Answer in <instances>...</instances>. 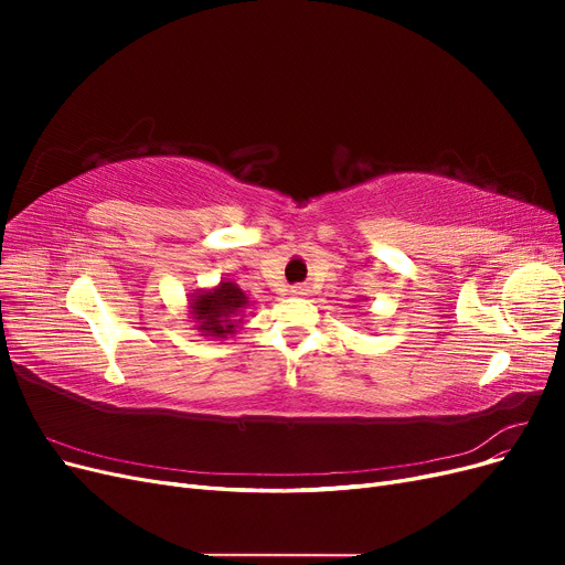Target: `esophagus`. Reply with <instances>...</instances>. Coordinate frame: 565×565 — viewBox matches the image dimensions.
Segmentation results:
<instances>
[{"instance_id": "34e87169", "label": "esophagus", "mask_w": 565, "mask_h": 565, "mask_svg": "<svg viewBox=\"0 0 565 565\" xmlns=\"http://www.w3.org/2000/svg\"><path fill=\"white\" fill-rule=\"evenodd\" d=\"M292 295H295V297H306V295H309V289L297 285V287H292Z\"/></svg>"}]
</instances>
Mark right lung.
Wrapping results in <instances>:
<instances>
[{
  "label": "right lung",
  "instance_id": "add662e5",
  "mask_svg": "<svg viewBox=\"0 0 565 565\" xmlns=\"http://www.w3.org/2000/svg\"><path fill=\"white\" fill-rule=\"evenodd\" d=\"M247 309L249 297L233 280H221L210 289H195L188 297V318H193V330L204 339H226L235 334Z\"/></svg>",
  "mask_w": 565,
  "mask_h": 565
}]
</instances>
